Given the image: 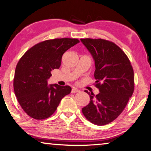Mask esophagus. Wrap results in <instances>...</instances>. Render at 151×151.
Returning <instances> with one entry per match:
<instances>
[{
  "label": "esophagus",
  "instance_id": "34e87169",
  "mask_svg": "<svg viewBox=\"0 0 151 151\" xmlns=\"http://www.w3.org/2000/svg\"><path fill=\"white\" fill-rule=\"evenodd\" d=\"M78 92H80V90H78V88L73 87L72 88V91H71V93H78Z\"/></svg>",
  "mask_w": 151,
  "mask_h": 151
}]
</instances>
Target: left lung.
<instances>
[{"label": "left lung", "instance_id": "8db88e82", "mask_svg": "<svg viewBox=\"0 0 151 151\" xmlns=\"http://www.w3.org/2000/svg\"><path fill=\"white\" fill-rule=\"evenodd\" d=\"M95 61L96 87L99 93L90 94V102L82 109L91 122L109 124L121 114L133 94L134 77L128 56L114 42L103 39H81Z\"/></svg>", "mask_w": 151, "mask_h": 151}]
</instances>
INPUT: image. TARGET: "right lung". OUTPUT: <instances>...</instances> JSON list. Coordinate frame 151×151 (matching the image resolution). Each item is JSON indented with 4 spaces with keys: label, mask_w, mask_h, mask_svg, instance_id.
I'll return each mask as SVG.
<instances>
[{
    "label": "right lung",
    "mask_w": 151,
    "mask_h": 151,
    "mask_svg": "<svg viewBox=\"0 0 151 151\" xmlns=\"http://www.w3.org/2000/svg\"><path fill=\"white\" fill-rule=\"evenodd\" d=\"M78 42L75 38L45 40L29 49L18 62L13 79L14 91L21 107L31 118H49L61 99L70 93V86L47 85V79L52 76V70L60 68L64 52Z\"/></svg>",
    "instance_id": "add662e5"
}]
</instances>
